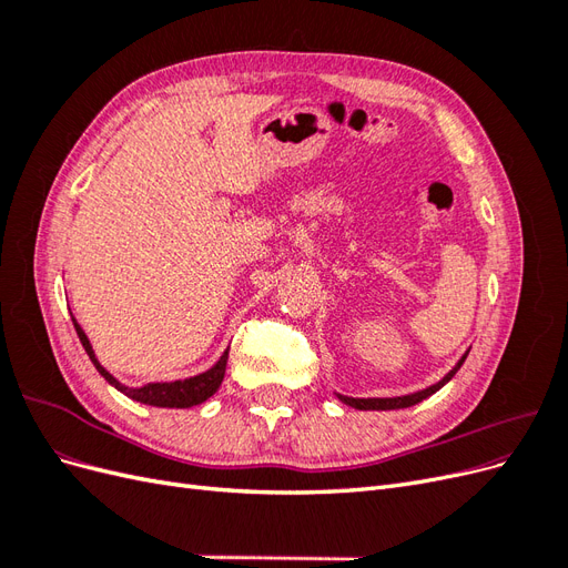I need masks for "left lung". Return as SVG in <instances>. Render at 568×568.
<instances>
[{
	"instance_id": "1",
	"label": "left lung",
	"mask_w": 568,
	"mask_h": 568,
	"mask_svg": "<svg viewBox=\"0 0 568 568\" xmlns=\"http://www.w3.org/2000/svg\"><path fill=\"white\" fill-rule=\"evenodd\" d=\"M467 355H469V353H464V355L457 359V365H455L448 374H445L440 382H436L434 386H428V388H424V390H417V393L398 395V398H348V395L336 393V398H338L341 403H346V405L355 407V409H403V407H412V405H417V403L426 400L428 395H434L436 390H440L445 384H448V382L453 379V376L457 374V369L462 367L464 359H467Z\"/></svg>"
}]
</instances>
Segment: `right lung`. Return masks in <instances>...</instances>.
<instances>
[{
  "label": "right lung",
  "instance_id": "obj_1",
  "mask_svg": "<svg viewBox=\"0 0 568 568\" xmlns=\"http://www.w3.org/2000/svg\"><path fill=\"white\" fill-rule=\"evenodd\" d=\"M73 317V315H71ZM73 324H75V332H78V338L82 343V348L88 351L92 365L97 367V372L104 376V379L118 388L120 393H125L128 398L136 400V403H144V405H153V407H178V409H184V407H194V405H201L203 400H209L211 395L220 388L222 379H225V367H227V357H230V348L220 355L217 363L205 369L196 376H189V379H178V382H149L144 386H125L123 382H118L115 376L99 363L97 355H94V348L92 343L88 338V334L82 332V326L78 324V320L73 317Z\"/></svg>",
  "mask_w": 568,
  "mask_h": 568
}]
</instances>
